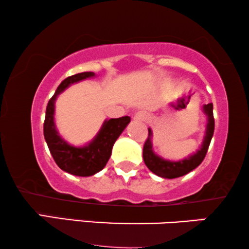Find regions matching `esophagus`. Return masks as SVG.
<instances>
[{
    "mask_svg": "<svg viewBox=\"0 0 249 249\" xmlns=\"http://www.w3.org/2000/svg\"><path fill=\"white\" fill-rule=\"evenodd\" d=\"M134 119H135L136 121L145 122V121H147L148 119H149V115H148V113H146V112H144V111H141V112H138V113H136V114H135Z\"/></svg>",
    "mask_w": 249,
    "mask_h": 249,
    "instance_id": "1",
    "label": "esophagus"
}]
</instances>
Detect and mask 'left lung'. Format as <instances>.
Masks as SVG:
<instances>
[{
  "instance_id": "left-lung-1",
  "label": "left lung",
  "mask_w": 249,
  "mask_h": 249,
  "mask_svg": "<svg viewBox=\"0 0 249 249\" xmlns=\"http://www.w3.org/2000/svg\"><path fill=\"white\" fill-rule=\"evenodd\" d=\"M203 111L207 117V124L202 147H200L196 153H194L193 155H189L188 158L180 160V161H169V160H164L155 154L154 151H153L152 144L153 132L152 129L148 128V137L146 139L144 144L142 158H144L146 166H147L153 173H155V175L159 177H162V178H179V177H182L187 175V173H189L190 171H193L194 169H196L197 166L203 162V160L205 158L207 153V149H209L211 139H212L214 132L213 104L209 103L204 105Z\"/></svg>"
}]
</instances>
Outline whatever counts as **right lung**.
I'll list each match as a JSON object with an SVG mask.
<instances>
[{"instance_id": "obj_1", "label": "right lung", "mask_w": 249, "mask_h": 249, "mask_svg": "<svg viewBox=\"0 0 249 249\" xmlns=\"http://www.w3.org/2000/svg\"><path fill=\"white\" fill-rule=\"evenodd\" d=\"M94 76V72H80L66 78L49 101L44 121V137L54 161L61 170L78 177L93 176L107 165L115 141L130 122V117L105 120L93 141L81 147L68 144L59 135L54 122L57 95L62 93L70 85Z\"/></svg>"}]
</instances>
